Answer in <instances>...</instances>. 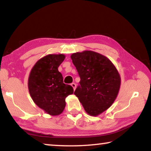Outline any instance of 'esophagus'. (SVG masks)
<instances>
[{
	"label": "esophagus",
	"mask_w": 151,
	"mask_h": 151,
	"mask_svg": "<svg viewBox=\"0 0 151 151\" xmlns=\"http://www.w3.org/2000/svg\"><path fill=\"white\" fill-rule=\"evenodd\" d=\"M71 86H72V87L73 88V89H74V90H75V88H76V84L75 83H72V84H71Z\"/></svg>",
	"instance_id": "obj_1"
}]
</instances>
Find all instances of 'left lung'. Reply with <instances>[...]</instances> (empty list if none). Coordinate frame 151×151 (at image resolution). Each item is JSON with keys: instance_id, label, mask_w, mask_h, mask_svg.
Listing matches in <instances>:
<instances>
[{"instance_id": "left-lung-1", "label": "left lung", "mask_w": 151, "mask_h": 151, "mask_svg": "<svg viewBox=\"0 0 151 151\" xmlns=\"http://www.w3.org/2000/svg\"><path fill=\"white\" fill-rule=\"evenodd\" d=\"M70 58L81 78L74 94L89 115L98 116L115 101L121 76L113 63L100 53L85 50Z\"/></svg>"}]
</instances>
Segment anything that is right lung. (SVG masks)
Masks as SVG:
<instances>
[{"label":"right lung","instance_id":"obj_1","mask_svg":"<svg viewBox=\"0 0 151 151\" xmlns=\"http://www.w3.org/2000/svg\"><path fill=\"white\" fill-rule=\"evenodd\" d=\"M65 55H48L35 63L30 70L28 88L34 103L52 116L59 115L66 106L65 99L73 93V88L63 83L58 70Z\"/></svg>","mask_w":151,"mask_h":151}]
</instances>
